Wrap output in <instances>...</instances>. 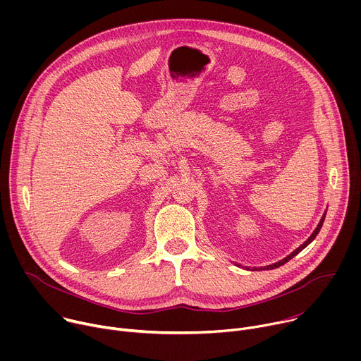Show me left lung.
Wrapping results in <instances>:
<instances>
[{"label":"left lung","mask_w":361,"mask_h":361,"mask_svg":"<svg viewBox=\"0 0 361 361\" xmlns=\"http://www.w3.org/2000/svg\"><path fill=\"white\" fill-rule=\"evenodd\" d=\"M324 217H326V214H324V216L322 217V220H320V223H319L317 228L314 230V233H313V234H312L310 237H308V240H307V241H304V243H302V244H301V245H300V247H298L297 250H294V251H293V252H291L290 255H287V257H286V259H283L281 262H279V263H276V264H271V266H266V267H259V269H257V267H252L251 270H252V271H260V270H273V269H277V267H280V266L286 264V263H287L288 260H291V259H293V257H294V255H297V254H298V252H300V251H301L302 248H305V247H307L308 244H310V243H312V241H313V240L316 238V235L319 234V231H320V228H322V226H323ZM247 270H250V267H248Z\"/></svg>","instance_id":"left-lung-1"}]
</instances>
